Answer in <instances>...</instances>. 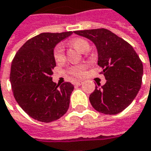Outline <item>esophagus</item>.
I'll use <instances>...</instances> for the list:
<instances>
[{"mask_svg": "<svg viewBox=\"0 0 151 151\" xmlns=\"http://www.w3.org/2000/svg\"><path fill=\"white\" fill-rule=\"evenodd\" d=\"M83 83V81H82V80H78V81H75L74 82V85H77V86H80Z\"/></svg>", "mask_w": 151, "mask_h": 151, "instance_id": "esophagus-1", "label": "esophagus"}]
</instances>
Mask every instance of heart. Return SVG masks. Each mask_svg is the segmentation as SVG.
<instances>
[{"mask_svg": "<svg viewBox=\"0 0 151 151\" xmlns=\"http://www.w3.org/2000/svg\"><path fill=\"white\" fill-rule=\"evenodd\" d=\"M71 45L78 50L79 52L84 53L88 50V43L83 39H75L71 41ZM54 58L57 63L62 62L64 59V50H63V46L61 44H58L54 47ZM86 67L83 64H78L74 66H71L68 68V73L73 76L75 77H81L84 74Z\"/></svg>", "mask_w": 151, "mask_h": 151, "instance_id": "1", "label": "heart"}]
</instances>
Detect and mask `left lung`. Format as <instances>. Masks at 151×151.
Segmentation results:
<instances>
[{
    "mask_svg": "<svg viewBox=\"0 0 151 151\" xmlns=\"http://www.w3.org/2000/svg\"><path fill=\"white\" fill-rule=\"evenodd\" d=\"M75 34L93 41L106 83L91 93L89 100L97 111L122 112L135 99L142 83L143 64L129 43L106 29L78 30ZM100 86V83H97Z\"/></svg>",
    "mask_w": 151,
    "mask_h": 151,
    "instance_id": "left-lung-1",
    "label": "left lung"
}]
</instances>
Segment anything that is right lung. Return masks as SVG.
<instances>
[{
  "mask_svg": "<svg viewBox=\"0 0 151 151\" xmlns=\"http://www.w3.org/2000/svg\"><path fill=\"white\" fill-rule=\"evenodd\" d=\"M73 32L42 33L27 40L11 63V80L15 99L27 114L42 122H51L67 112L73 85L52 81L56 66L54 49Z\"/></svg>",
  "mask_w": 151,
  "mask_h": 151,
  "instance_id": "add662e5",
  "label": "right lung"
}]
</instances>
